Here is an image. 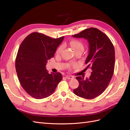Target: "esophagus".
Here are the masks:
<instances>
[{
	"label": "esophagus",
	"instance_id": "1",
	"mask_svg": "<svg viewBox=\"0 0 130 130\" xmlns=\"http://www.w3.org/2000/svg\"><path fill=\"white\" fill-rule=\"evenodd\" d=\"M66 77L67 78V79H73L74 77L73 76H71V75H66Z\"/></svg>",
	"mask_w": 130,
	"mask_h": 130
}]
</instances>
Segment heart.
<instances>
[{
    "label": "heart",
    "instance_id": "obj_1",
    "mask_svg": "<svg viewBox=\"0 0 130 130\" xmlns=\"http://www.w3.org/2000/svg\"><path fill=\"white\" fill-rule=\"evenodd\" d=\"M70 45L72 46L73 50H74V52L75 51H77V50H81L83 52V50L84 49V46L83 44H82L80 41H77V40H73L71 41V42H70ZM62 49H63L62 45L59 46L56 50V53L58 54L61 53ZM70 66H71L69 64V68L70 67Z\"/></svg>",
    "mask_w": 130,
    "mask_h": 130
}]
</instances>
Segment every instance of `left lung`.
Wrapping results in <instances>:
<instances>
[{"mask_svg": "<svg viewBox=\"0 0 130 130\" xmlns=\"http://www.w3.org/2000/svg\"><path fill=\"white\" fill-rule=\"evenodd\" d=\"M72 36L84 38L88 42L89 52L85 63L92 70L89 78L76 77L79 86L73 92L85 99H94L105 91L111 80L115 64L114 46L104 33L94 27L86 29Z\"/></svg>", "mask_w": 130, "mask_h": 130, "instance_id": "obj_1", "label": "left lung"}]
</instances>
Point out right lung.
<instances>
[{
  "mask_svg": "<svg viewBox=\"0 0 130 130\" xmlns=\"http://www.w3.org/2000/svg\"><path fill=\"white\" fill-rule=\"evenodd\" d=\"M63 39L64 36L55 39L32 32L19 46L15 63L18 80L26 92L35 99L52 95L62 79L60 73L49 74L45 66Z\"/></svg>",
  "mask_w": 130,
  "mask_h": 130,
  "instance_id": "right-lung-1",
  "label": "right lung"
}]
</instances>
